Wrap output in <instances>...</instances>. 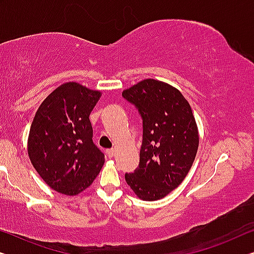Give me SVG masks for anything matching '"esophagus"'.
<instances>
[{"instance_id": "obj_1", "label": "esophagus", "mask_w": 254, "mask_h": 254, "mask_svg": "<svg viewBox=\"0 0 254 254\" xmlns=\"http://www.w3.org/2000/svg\"><path fill=\"white\" fill-rule=\"evenodd\" d=\"M106 153H107V156L109 158H112V157L115 156V149H108V150H106Z\"/></svg>"}]
</instances>
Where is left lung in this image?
I'll return each mask as SVG.
<instances>
[{
    "label": "left lung",
    "instance_id": "1",
    "mask_svg": "<svg viewBox=\"0 0 254 254\" xmlns=\"http://www.w3.org/2000/svg\"><path fill=\"white\" fill-rule=\"evenodd\" d=\"M142 120L139 166L126 181L143 200H156L183 183L194 163L198 131L188 101L168 83L148 78L123 91Z\"/></svg>",
    "mask_w": 254,
    "mask_h": 254
}]
</instances>
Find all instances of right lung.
Wrapping results in <instances>:
<instances>
[{
  "mask_svg": "<svg viewBox=\"0 0 254 254\" xmlns=\"http://www.w3.org/2000/svg\"><path fill=\"white\" fill-rule=\"evenodd\" d=\"M99 91L78 83L60 85L37 109L28 135V155L40 177L54 190L74 196L88 188L105 162L93 143L90 113Z\"/></svg>",
  "mask_w": 254,
  "mask_h": 254,
  "instance_id": "1",
  "label": "right lung"
}]
</instances>
